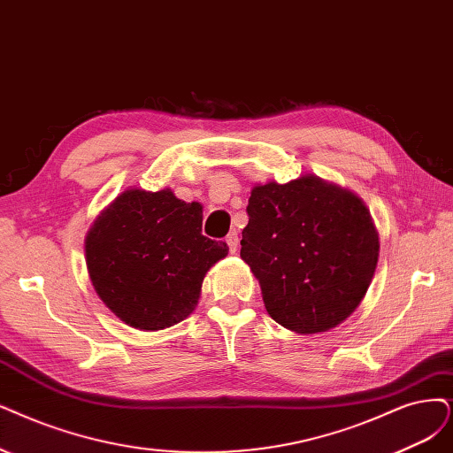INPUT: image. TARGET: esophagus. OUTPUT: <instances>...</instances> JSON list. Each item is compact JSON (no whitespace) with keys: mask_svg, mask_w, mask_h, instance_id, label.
I'll use <instances>...</instances> for the list:
<instances>
[{"mask_svg":"<svg viewBox=\"0 0 453 453\" xmlns=\"http://www.w3.org/2000/svg\"><path fill=\"white\" fill-rule=\"evenodd\" d=\"M226 242H227V246H229V252L235 254V252H237V246H239V235H237V233L231 231L229 235L226 237Z\"/></svg>","mask_w":453,"mask_h":453,"instance_id":"1","label":"esophagus"}]
</instances>
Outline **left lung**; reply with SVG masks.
Here are the masks:
<instances>
[{"mask_svg":"<svg viewBox=\"0 0 453 453\" xmlns=\"http://www.w3.org/2000/svg\"><path fill=\"white\" fill-rule=\"evenodd\" d=\"M246 212L241 257L276 323L315 334L357 310L375 273L379 237L355 194L306 175L256 187Z\"/></svg>","mask_w":453,"mask_h":453,"instance_id":"obj_1","label":"left lung"}]
</instances>
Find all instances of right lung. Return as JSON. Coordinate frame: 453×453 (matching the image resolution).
Segmentation results:
<instances>
[{"instance_id": "obj_1", "label": "right lung", "mask_w": 453, "mask_h": 453, "mask_svg": "<svg viewBox=\"0 0 453 453\" xmlns=\"http://www.w3.org/2000/svg\"><path fill=\"white\" fill-rule=\"evenodd\" d=\"M203 211L173 192L127 190L86 239L91 281L104 304L140 330L172 326L194 311L211 266L227 244L201 233Z\"/></svg>"}]
</instances>
